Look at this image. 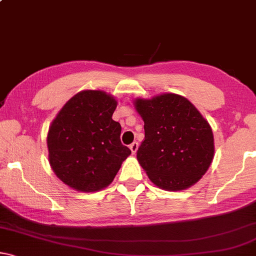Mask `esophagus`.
<instances>
[{"label": "esophagus", "mask_w": 256, "mask_h": 256, "mask_svg": "<svg viewBox=\"0 0 256 256\" xmlns=\"http://www.w3.org/2000/svg\"><path fill=\"white\" fill-rule=\"evenodd\" d=\"M130 150H131V152L134 154V153L137 152V150H138V142H132V144L130 145Z\"/></svg>", "instance_id": "1"}]
</instances>
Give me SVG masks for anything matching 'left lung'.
I'll use <instances>...</instances> for the list:
<instances>
[{
	"instance_id": "1",
	"label": "left lung",
	"mask_w": 256,
	"mask_h": 256,
	"mask_svg": "<svg viewBox=\"0 0 256 256\" xmlns=\"http://www.w3.org/2000/svg\"><path fill=\"white\" fill-rule=\"evenodd\" d=\"M145 139L137 159L150 180L166 190H182L205 174L214 156L212 128L185 97L164 94L136 100Z\"/></svg>"
}]
</instances>
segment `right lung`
Masks as SVG:
<instances>
[{"mask_svg":"<svg viewBox=\"0 0 256 256\" xmlns=\"http://www.w3.org/2000/svg\"><path fill=\"white\" fill-rule=\"evenodd\" d=\"M117 100L103 91L74 94L51 122L49 162L64 184L82 192L110 185L131 150L120 142L122 126L112 119Z\"/></svg>","mask_w":256,"mask_h":256,"instance_id":"right-lung-1","label":"right lung"}]
</instances>
